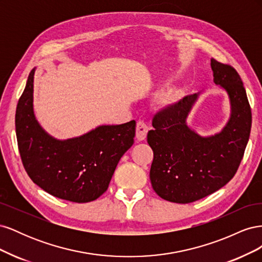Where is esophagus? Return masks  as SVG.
Masks as SVG:
<instances>
[{
	"label": "esophagus",
	"mask_w": 262,
	"mask_h": 262,
	"mask_svg": "<svg viewBox=\"0 0 262 262\" xmlns=\"http://www.w3.org/2000/svg\"><path fill=\"white\" fill-rule=\"evenodd\" d=\"M147 132H148L147 124L144 121H138V123H137V132H136L137 139L139 141L145 140L146 136H147Z\"/></svg>",
	"instance_id": "obj_1"
}]
</instances>
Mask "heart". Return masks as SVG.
Listing matches in <instances>:
<instances>
[{
    "label": "heart",
    "mask_w": 262,
    "mask_h": 262,
    "mask_svg": "<svg viewBox=\"0 0 262 262\" xmlns=\"http://www.w3.org/2000/svg\"><path fill=\"white\" fill-rule=\"evenodd\" d=\"M180 95H181V93L179 91L169 94L168 96H166L164 98V100H163V107L165 109H168V108H171L172 106H175L177 102H178L179 98H180Z\"/></svg>",
    "instance_id": "1"
}]
</instances>
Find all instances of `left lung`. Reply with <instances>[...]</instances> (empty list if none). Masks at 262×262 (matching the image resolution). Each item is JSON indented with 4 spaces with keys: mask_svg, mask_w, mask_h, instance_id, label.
<instances>
[{
    "mask_svg": "<svg viewBox=\"0 0 262 262\" xmlns=\"http://www.w3.org/2000/svg\"><path fill=\"white\" fill-rule=\"evenodd\" d=\"M213 82L226 92L231 115L224 128L203 137L187 119L202 92L185 97L153 119L147 143L154 191L164 200L190 203L225 186L239 167L251 129V110L242 78L232 67L211 59Z\"/></svg>",
    "mask_w": 262,
    "mask_h": 262,
    "instance_id": "obj_1",
    "label": "left lung"
}]
</instances>
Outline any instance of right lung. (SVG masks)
Here are the masks:
<instances>
[{
	"label": "right lung",
	"mask_w": 262,
	"mask_h": 262,
	"mask_svg": "<svg viewBox=\"0 0 262 262\" xmlns=\"http://www.w3.org/2000/svg\"><path fill=\"white\" fill-rule=\"evenodd\" d=\"M35 71L28 75L15 116L24 167L37 186L60 199L76 203L96 200L106 191L119 161L132 146L137 123L104 124L76 138H53L34 113Z\"/></svg>",
	"instance_id": "right-lung-1"
}]
</instances>
